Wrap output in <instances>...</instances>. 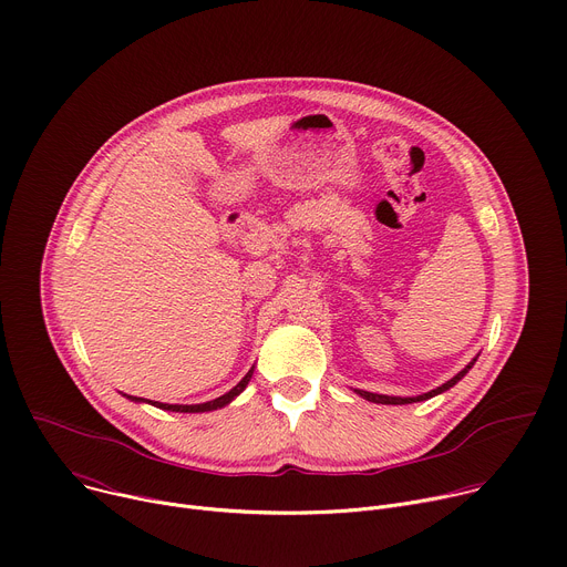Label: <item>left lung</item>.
Segmentation results:
<instances>
[{
    "instance_id": "left-lung-1",
    "label": "left lung",
    "mask_w": 567,
    "mask_h": 567,
    "mask_svg": "<svg viewBox=\"0 0 567 567\" xmlns=\"http://www.w3.org/2000/svg\"><path fill=\"white\" fill-rule=\"evenodd\" d=\"M473 363H475V359L464 368V370H460L453 379H449L446 383H442L440 388H435V390H431V392H424V394H417V396H390V394H377V392H368V390H354L359 396H363V399H368V401H372V403H385V406H401V403H415V401H426V399H431V396H435V394H442V392H446L449 388H453L471 368H473Z\"/></svg>"
}]
</instances>
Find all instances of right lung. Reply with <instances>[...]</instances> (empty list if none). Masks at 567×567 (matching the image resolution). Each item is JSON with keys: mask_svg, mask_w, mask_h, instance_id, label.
I'll use <instances>...</instances> for the list:
<instances>
[{"mask_svg": "<svg viewBox=\"0 0 567 567\" xmlns=\"http://www.w3.org/2000/svg\"><path fill=\"white\" fill-rule=\"evenodd\" d=\"M251 377H254V368L245 377H241V381L235 388H230L226 394H221V396H217L213 401H206V403H193V406H184V403H161V401H150V399H141V396H132V394H123V396H127L130 401H136V403L145 401V403H150V406H156L161 411H173V413H210V411L228 406V403L249 385Z\"/></svg>", "mask_w": 567, "mask_h": 567, "instance_id": "right-lung-1", "label": "right lung"}]
</instances>
